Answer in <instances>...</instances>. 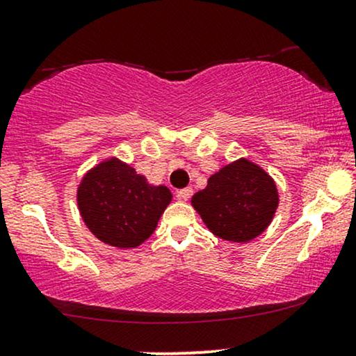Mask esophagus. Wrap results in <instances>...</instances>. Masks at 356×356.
Masks as SVG:
<instances>
[{
  "label": "esophagus",
  "instance_id": "1",
  "mask_svg": "<svg viewBox=\"0 0 356 356\" xmlns=\"http://www.w3.org/2000/svg\"><path fill=\"white\" fill-rule=\"evenodd\" d=\"M192 192H194V191H192V187H186V189H181V191L177 192V197L181 200H189L191 195H192Z\"/></svg>",
  "mask_w": 356,
  "mask_h": 356
}]
</instances>
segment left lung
I'll return each mask as SVG.
<instances>
[{
	"mask_svg": "<svg viewBox=\"0 0 356 356\" xmlns=\"http://www.w3.org/2000/svg\"><path fill=\"white\" fill-rule=\"evenodd\" d=\"M191 202L213 235L245 243L270 225L278 192L262 167L242 157L211 175L207 187L194 194Z\"/></svg>",
	"mask_w": 356,
	"mask_h": 356,
	"instance_id": "obj_1",
	"label": "left lung"
}]
</instances>
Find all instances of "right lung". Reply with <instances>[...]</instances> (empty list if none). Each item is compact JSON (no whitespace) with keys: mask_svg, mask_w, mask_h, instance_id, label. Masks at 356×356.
I'll list each match as a JSON object with an SVG mask.
<instances>
[{"mask_svg":"<svg viewBox=\"0 0 356 356\" xmlns=\"http://www.w3.org/2000/svg\"><path fill=\"white\" fill-rule=\"evenodd\" d=\"M76 199L86 227L96 238L111 247L136 248L156 230L172 194L111 157L84 174Z\"/></svg>","mask_w":356,"mask_h":356,"instance_id":"obj_1","label":"right lung"}]
</instances>
